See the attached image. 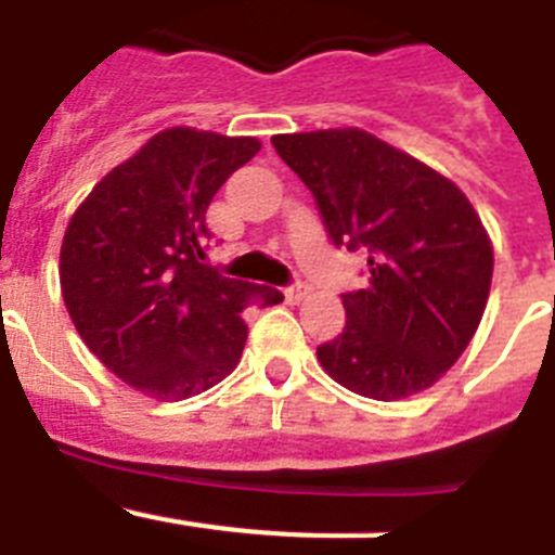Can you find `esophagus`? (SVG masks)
<instances>
[{
    "mask_svg": "<svg viewBox=\"0 0 555 555\" xmlns=\"http://www.w3.org/2000/svg\"><path fill=\"white\" fill-rule=\"evenodd\" d=\"M283 294H286L288 302H300V300H306V297H308V286H306V283H297V286H288Z\"/></svg>",
    "mask_w": 555,
    "mask_h": 555,
    "instance_id": "1",
    "label": "esophagus"
}]
</instances>
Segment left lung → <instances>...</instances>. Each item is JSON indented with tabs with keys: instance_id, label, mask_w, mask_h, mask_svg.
I'll list each match as a JSON object with an SVG mask.
<instances>
[{
	"instance_id": "obj_1",
	"label": "left lung",
	"mask_w": 555,
	"mask_h": 555,
	"mask_svg": "<svg viewBox=\"0 0 555 555\" xmlns=\"http://www.w3.org/2000/svg\"><path fill=\"white\" fill-rule=\"evenodd\" d=\"M272 144L317 197L336 244L366 247V288L345 294L322 370L372 400L420 395L467 350L492 286L478 210L442 171L358 127L286 132Z\"/></svg>"
}]
</instances>
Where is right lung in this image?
<instances>
[{
    "instance_id": "right-lung-1",
    "label": "right lung",
    "mask_w": 555,
    "mask_h": 555,
    "mask_svg": "<svg viewBox=\"0 0 555 555\" xmlns=\"http://www.w3.org/2000/svg\"><path fill=\"white\" fill-rule=\"evenodd\" d=\"M261 141L166 127L111 169L68 219L61 294L86 347L130 389L185 400L238 366L244 308L278 288L205 267V214Z\"/></svg>"
}]
</instances>
